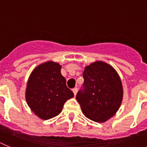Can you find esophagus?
<instances>
[{
  "label": "esophagus",
  "instance_id": "1",
  "mask_svg": "<svg viewBox=\"0 0 147 147\" xmlns=\"http://www.w3.org/2000/svg\"><path fill=\"white\" fill-rule=\"evenodd\" d=\"M72 92H73L74 94H75V95H76L77 92H78V88H74L73 89H72Z\"/></svg>",
  "mask_w": 147,
  "mask_h": 147
}]
</instances>
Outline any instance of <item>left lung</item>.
<instances>
[{"label":"left lung","instance_id":"obj_1","mask_svg":"<svg viewBox=\"0 0 147 147\" xmlns=\"http://www.w3.org/2000/svg\"><path fill=\"white\" fill-rule=\"evenodd\" d=\"M83 88L76 95L83 114L96 122H105L115 115L121 105L123 87L113 67L95 61L85 67Z\"/></svg>","mask_w":147,"mask_h":147}]
</instances>
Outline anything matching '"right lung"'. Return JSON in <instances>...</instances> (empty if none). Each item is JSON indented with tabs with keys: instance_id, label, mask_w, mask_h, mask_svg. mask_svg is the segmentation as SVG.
Returning <instances> with one entry per match:
<instances>
[{
	"instance_id": "1",
	"label": "right lung",
	"mask_w": 147,
	"mask_h": 147,
	"mask_svg": "<svg viewBox=\"0 0 147 147\" xmlns=\"http://www.w3.org/2000/svg\"><path fill=\"white\" fill-rule=\"evenodd\" d=\"M61 69L59 63L47 61L37 66L29 76L26 101L31 111L42 119L58 116L65 102L74 96L66 85Z\"/></svg>"
}]
</instances>
